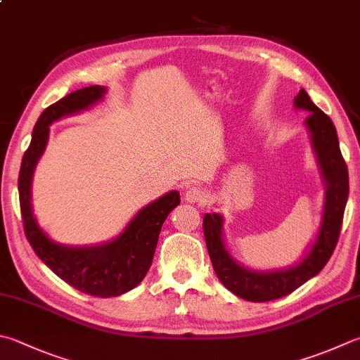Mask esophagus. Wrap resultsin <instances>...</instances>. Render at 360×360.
<instances>
[{"mask_svg": "<svg viewBox=\"0 0 360 360\" xmlns=\"http://www.w3.org/2000/svg\"><path fill=\"white\" fill-rule=\"evenodd\" d=\"M183 199L188 203H199V205H203V203H207V194L199 188H189L183 194Z\"/></svg>", "mask_w": 360, "mask_h": 360, "instance_id": "34e87169", "label": "esophagus"}]
</instances>
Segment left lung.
Instances as JSON below:
<instances>
[{"label":"left lung","mask_w":360,"mask_h":360,"mask_svg":"<svg viewBox=\"0 0 360 360\" xmlns=\"http://www.w3.org/2000/svg\"><path fill=\"white\" fill-rule=\"evenodd\" d=\"M293 106L295 110L309 112L304 125L309 131L311 150L315 153L323 185L326 188L320 232L316 235L314 246L302 257V260L288 268L266 271L244 266L230 254L224 241L222 214L207 213L203 216V235L216 276L224 287L246 301H273L300 288L324 268L334 252L340 235L349 183L348 167L345 165L338 146L337 130L329 116L310 100L309 94L304 89L295 97Z\"/></svg>","instance_id":"8db88e82"}]
</instances>
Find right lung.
<instances>
[{
    "label": "right lung",
    "instance_id": "add662e5",
    "mask_svg": "<svg viewBox=\"0 0 360 360\" xmlns=\"http://www.w3.org/2000/svg\"><path fill=\"white\" fill-rule=\"evenodd\" d=\"M105 94L106 87L89 86L46 108L34 125L31 144L23 155L18 175L25 235L34 252L69 285L98 297L120 296L139 285L152 264L162 222L180 203L179 191H169L141 208L116 238L92 246L56 243L40 229L32 213L31 185L34 171L49 142L50 125L63 117L89 110Z\"/></svg>",
    "mask_w": 360,
    "mask_h": 360
}]
</instances>
